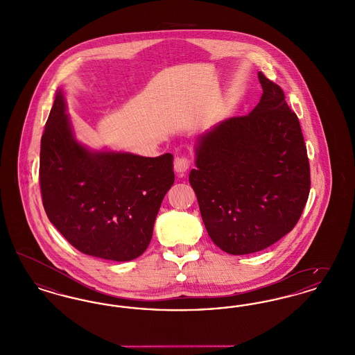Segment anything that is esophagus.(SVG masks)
<instances>
[{"label": "esophagus", "instance_id": "34e87169", "mask_svg": "<svg viewBox=\"0 0 355 355\" xmlns=\"http://www.w3.org/2000/svg\"><path fill=\"white\" fill-rule=\"evenodd\" d=\"M190 166V159L186 155H177L174 158V170L178 173H184Z\"/></svg>", "mask_w": 355, "mask_h": 355}]
</instances>
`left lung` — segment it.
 Segmentation results:
<instances>
[{
	"mask_svg": "<svg viewBox=\"0 0 355 355\" xmlns=\"http://www.w3.org/2000/svg\"><path fill=\"white\" fill-rule=\"evenodd\" d=\"M258 78L259 103L203 135L189 175L209 236L233 255L263 250L286 236L310 193L300 119L279 85L262 71Z\"/></svg>",
	"mask_w": 355,
	"mask_h": 355,
	"instance_id": "1",
	"label": "left lung"
}]
</instances>
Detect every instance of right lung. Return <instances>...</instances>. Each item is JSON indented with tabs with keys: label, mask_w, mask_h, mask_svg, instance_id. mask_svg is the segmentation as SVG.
Masks as SVG:
<instances>
[{
	"label": "right lung",
	"mask_w": 355,
	"mask_h": 355,
	"mask_svg": "<svg viewBox=\"0 0 355 355\" xmlns=\"http://www.w3.org/2000/svg\"><path fill=\"white\" fill-rule=\"evenodd\" d=\"M173 184L170 153L149 158L86 150L57 93L41 138L40 187L48 218L71 246L117 262L139 257Z\"/></svg>",
	"instance_id": "obj_1"
}]
</instances>
